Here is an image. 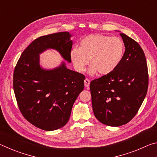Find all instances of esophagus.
Segmentation results:
<instances>
[{
	"instance_id": "obj_1",
	"label": "esophagus",
	"mask_w": 157,
	"mask_h": 157,
	"mask_svg": "<svg viewBox=\"0 0 157 157\" xmlns=\"http://www.w3.org/2000/svg\"><path fill=\"white\" fill-rule=\"evenodd\" d=\"M89 84H90V80L88 78H86L84 79V86H85V87H86V88H89Z\"/></svg>"
}]
</instances>
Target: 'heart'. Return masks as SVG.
Listing matches in <instances>:
<instances>
[{"label":"heart","instance_id":"obj_1","mask_svg":"<svg viewBox=\"0 0 157 157\" xmlns=\"http://www.w3.org/2000/svg\"><path fill=\"white\" fill-rule=\"evenodd\" d=\"M125 46L119 37H112L102 34H89L84 37L79 48H73L70 58L78 72H83L89 64V73L94 75H106L113 71L124 57Z\"/></svg>","mask_w":157,"mask_h":157}]
</instances>
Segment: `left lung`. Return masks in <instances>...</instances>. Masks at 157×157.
I'll list each match as a JSON object with an SVG mask.
<instances>
[{
	"label": "left lung",
	"mask_w": 157,
	"mask_h": 157,
	"mask_svg": "<svg viewBox=\"0 0 157 157\" xmlns=\"http://www.w3.org/2000/svg\"><path fill=\"white\" fill-rule=\"evenodd\" d=\"M125 46L124 57L115 70L90 83L94 115L100 123L118 127L134 118L146 96L148 71L141 47L121 33Z\"/></svg>",
	"instance_id": "left-lung-1"
}]
</instances>
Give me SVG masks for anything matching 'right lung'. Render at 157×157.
<instances>
[{
	"mask_svg": "<svg viewBox=\"0 0 157 157\" xmlns=\"http://www.w3.org/2000/svg\"><path fill=\"white\" fill-rule=\"evenodd\" d=\"M71 34L61 32L34 40L22 52L15 66L13 87L19 110L29 123L53 131L68 123L73 105L84 89L85 77L66 68L64 62L52 70L39 64V54L55 49L71 62Z\"/></svg>",
	"mask_w": 157,
	"mask_h": 157,
	"instance_id": "right-lung-1",
	"label": "right lung"
}]
</instances>
